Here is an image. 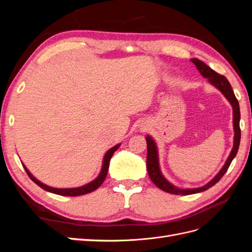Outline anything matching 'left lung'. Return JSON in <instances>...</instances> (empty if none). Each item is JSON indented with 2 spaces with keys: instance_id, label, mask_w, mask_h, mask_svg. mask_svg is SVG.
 <instances>
[{
  "instance_id": "1",
  "label": "left lung",
  "mask_w": 252,
  "mask_h": 252,
  "mask_svg": "<svg viewBox=\"0 0 252 252\" xmlns=\"http://www.w3.org/2000/svg\"><path fill=\"white\" fill-rule=\"evenodd\" d=\"M191 62L196 66L197 70L201 72L203 77L207 78L208 81L212 84L213 86H216L218 89L220 90L228 101H229L232 105L233 108V126H234V145L231 150V154L226 161L225 165L220 171L217 174V177L210 181L207 185H205L201 188H195V189H178L174 186H172L170 183L167 182L164 177L162 175L161 171L158 168V150L157 146L150 136H147L146 142H147V171L149 174L150 180L154 182V184L158 187L161 190L165 192L172 193V194H183V195H188V194H193L197 192L205 191V190L209 189L213 185H216L217 183L222 179L223 175L226 173V171L229 168V166L232 162V159L238 154L239 146H240V141H241V128H240V105L238 102V98L235 97L233 90L231 88L230 83L224 77V75L216 72L212 70L209 66L206 65L202 61L197 59H191L190 60Z\"/></svg>"
}]
</instances>
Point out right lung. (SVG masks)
Segmentation results:
<instances>
[{
  "instance_id": "obj_1",
  "label": "right lung",
  "mask_w": 252,
  "mask_h": 252,
  "mask_svg": "<svg viewBox=\"0 0 252 252\" xmlns=\"http://www.w3.org/2000/svg\"><path fill=\"white\" fill-rule=\"evenodd\" d=\"M119 147H120V144L116 145V146L112 147L111 149H109V150L107 151V154L105 155V157H104V162H103V167H102V171H101L100 174H98V177H97L94 181L89 183V184H87V185H85V186L79 187V188L59 189V188L49 187V186H47V185L43 184V183H41L40 181H37V180L33 177V175L28 171V169L26 168V167H25L24 165H23V167H24V169H25V171L27 172L28 177H29L30 179H32L37 186H40L42 189L46 190V191H49V192H52V193H56V194H59V195L78 196V195H82V194H86V193H89V192H93V191H94L95 189H97L98 187H100V186L102 185V183L105 181L106 175H107V172H108L110 158H111V157L113 156L114 151H116Z\"/></svg>"
}]
</instances>
